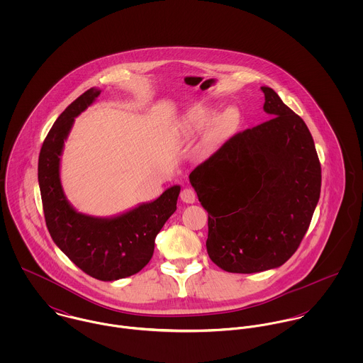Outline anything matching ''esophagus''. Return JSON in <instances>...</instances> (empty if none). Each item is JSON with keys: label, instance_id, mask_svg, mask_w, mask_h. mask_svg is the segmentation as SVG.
I'll return each mask as SVG.
<instances>
[{"label": "esophagus", "instance_id": "1", "mask_svg": "<svg viewBox=\"0 0 363 363\" xmlns=\"http://www.w3.org/2000/svg\"><path fill=\"white\" fill-rule=\"evenodd\" d=\"M180 199L186 204H193L197 200V194L193 189H183V191L180 193Z\"/></svg>", "mask_w": 363, "mask_h": 363}]
</instances>
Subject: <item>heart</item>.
<instances>
[{"instance_id":"1","label":"heart","mask_w":363,"mask_h":363,"mask_svg":"<svg viewBox=\"0 0 363 363\" xmlns=\"http://www.w3.org/2000/svg\"><path fill=\"white\" fill-rule=\"evenodd\" d=\"M215 108L211 104H197L184 117V130L190 134L207 130L209 144L222 141L235 127V120L229 111L215 116Z\"/></svg>"}]
</instances>
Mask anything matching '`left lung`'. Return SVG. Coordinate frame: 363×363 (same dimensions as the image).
<instances>
[{"label":"left lung","instance_id":"obj_1","mask_svg":"<svg viewBox=\"0 0 363 363\" xmlns=\"http://www.w3.org/2000/svg\"><path fill=\"white\" fill-rule=\"evenodd\" d=\"M261 91L272 118L233 135L189 176L208 212V256L236 274L291 259L320 199L321 167L308 125L274 89Z\"/></svg>","mask_w":363,"mask_h":363}]
</instances>
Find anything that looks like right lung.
<instances>
[{
  "mask_svg": "<svg viewBox=\"0 0 363 363\" xmlns=\"http://www.w3.org/2000/svg\"><path fill=\"white\" fill-rule=\"evenodd\" d=\"M101 92L98 88L88 89L58 116L40 150L38 177L46 225L57 247L88 275L116 281L137 274L150 262L156 235L176 211L180 186H172L154 201L110 218L86 215L69 204L60 179L64 143L75 117Z\"/></svg>",
  "mask_w": 363,
  "mask_h": 363,
  "instance_id": "add662e5",
  "label": "right lung"
}]
</instances>
